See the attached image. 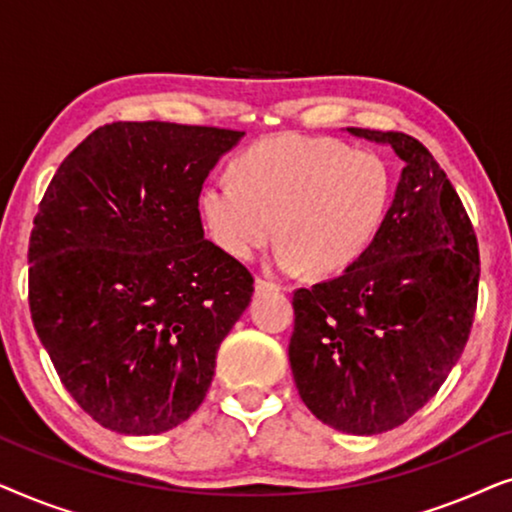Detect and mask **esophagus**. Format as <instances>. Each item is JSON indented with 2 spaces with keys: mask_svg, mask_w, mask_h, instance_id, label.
<instances>
[{
  "mask_svg": "<svg viewBox=\"0 0 512 512\" xmlns=\"http://www.w3.org/2000/svg\"><path fill=\"white\" fill-rule=\"evenodd\" d=\"M256 293H268V291H279V286L275 282H270V279H263V277H256Z\"/></svg>",
  "mask_w": 512,
  "mask_h": 512,
  "instance_id": "1",
  "label": "esophagus"
}]
</instances>
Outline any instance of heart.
Wrapping results in <instances>:
<instances>
[{"label": "heart", "mask_w": 512, "mask_h": 512, "mask_svg": "<svg viewBox=\"0 0 512 512\" xmlns=\"http://www.w3.org/2000/svg\"><path fill=\"white\" fill-rule=\"evenodd\" d=\"M391 179L373 151L328 137L277 135L233 160V179L205 186L200 205L214 242L251 261L279 237L277 268L289 275H340L375 240L389 209Z\"/></svg>", "instance_id": "1"}]
</instances>
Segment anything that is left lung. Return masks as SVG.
<instances>
[{
  "instance_id": "8db88e82",
  "label": "left lung",
  "mask_w": 512,
  "mask_h": 512,
  "mask_svg": "<svg viewBox=\"0 0 512 512\" xmlns=\"http://www.w3.org/2000/svg\"><path fill=\"white\" fill-rule=\"evenodd\" d=\"M403 160L375 240L340 277L293 291L298 394L333 429L375 436L438 394L478 307V237L443 167L405 132L347 128Z\"/></svg>"
}]
</instances>
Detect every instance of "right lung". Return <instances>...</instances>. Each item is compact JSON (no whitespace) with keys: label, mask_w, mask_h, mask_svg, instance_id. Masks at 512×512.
Wrapping results in <instances>:
<instances>
[{"label":"right lung","mask_w":512,"mask_h":512,"mask_svg":"<svg viewBox=\"0 0 512 512\" xmlns=\"http://www.w3.org/2000/svg\"><path fill=\"white\" fill-rule=\"evenodd\" d=\"M240 130L107 123L53 174L30 235V312L69 396L151 436L198 410L254 277L205 240L202 181Z\"/></svg>","instance_id":"add662e5"}]
</instances>
